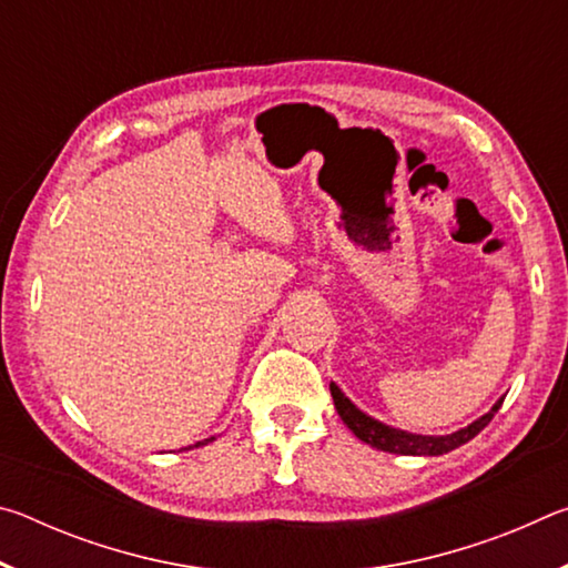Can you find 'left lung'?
<instances>
[{
    "instance_id": "obj_1",
    "label": "left lung",
    "mask_w": 568,
    "mask_h": 568,
    "mask_svg": "<svg viewBox=\"0 0 568 568\" xmlns=\"http://www.w3.org/2000/svg\"><path fill=\"white\" fill-rule=\"evenodd\" d=\"M331 396L335 403V410H338V416L343 418L345 426L353 430L355 438H361L363 444H368L378 450H386V454H398V456H444L448 450L468 444L470 438H476L480 430L491 423L496 410L501 408L504 403V398L496 400L491 410L484 413L478 420L468 423L466 428L456 430V434L420 436V434H408V430L386 426V423L371 418L368 413H363L355 403H351V398L345 396L335 383H331Z\"/></svg>"
}]
</instances>
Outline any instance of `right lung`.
<instances>
[{"label":"right lung","mask_w":568,"mask_h":568,"mask_svg":"<svg viewBox=\"0 0 568 568\" xmlns=\"http://www.w3.org/2000/svg\"><path fill=\"white\" fill-rule=\"evenodd\" d=\"M210 440H215V436H210V438H205V440H197V444H195V446H187V448H197V446H207V444H210Z\"/></svg>","instance_id":"1"}]
</instances>
